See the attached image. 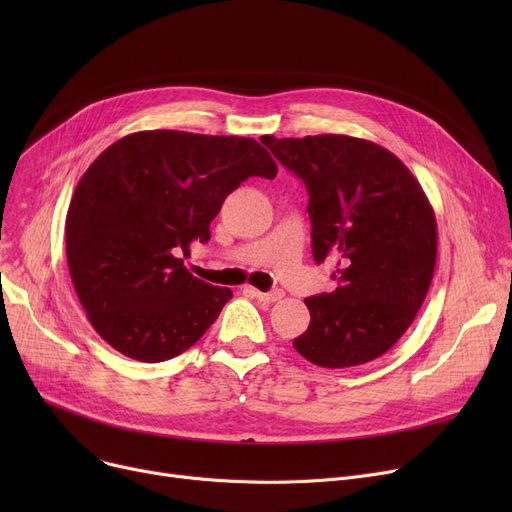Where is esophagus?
Masks as SVG:
<instances>
[{
    "label": "esophagus",
    "instance_id": "esophagus-1",
    "mask_svg": "<svg viewBox=\"0 0 512 512\" xmlns=\"http://www.w3.org/2000/svg\"><path fill=\"white\" fill-rule=\"evenodd\" d=\"M247 292L251 294L253 299H257V301H263V303H276V301H280L282 297H284V292L282 290H272V292H261V290H257V288H247Z\"/></svg>",
    "mask_w": 512,
    "mask_h": 512
}]
</instances>
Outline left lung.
Masks as SVG:
<instances>
[{"label": "left lung", "instance_id": "left-lung-1", "mask_svg": "<svg viewBox=\"0 0 512 512\" xmlns=\"http://www.w3.org/2000/svg\"><path fill=\"white\" fill-rule=\"evenodd\" d=\"M263 143L307 186L315 263L340 265L332 292L305 299L311 321L294 348L328 369L382 357L434 278L436 215L421 184L394 153L346 134Z\"/></svg>", "mask_w": 512, "mask_h": 512}]
</instances>
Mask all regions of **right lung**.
I'll return each instance as SVG.
<instances>
[{"instance_id": "1", "label": "right lung", "mask_w": 512, "mask_h": 512, "mask_svg": "<svg viewBox=\"0 0 512 512\" xmlns=\"http://www.w3.org/2000/svg\"><path fill=\"white\" fill-rule=\"evenodd\" d=\"M257 141L143 130L107 147L66 215L74 290L95 332L122 355L168 361L191 348L232 299L184 267L224 199L249 176L276 178Z\"/></svg>"}]
</instances>
